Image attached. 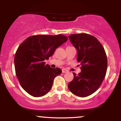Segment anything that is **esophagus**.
<instances>
[{
  "label": "esophagus",
  "mask_w": 121,
  "mask_h": 121,
  "mask_svg": "<svg viewBox=\"0 0 121 121\" xmlns=\"http://www.w3.org/2000/svg\"><path fill=\"white\" fill-rule=\"evenodd\" d=\"M68 72V70H66V69H62V73H66V72Z\"/></svg>",
  "instance_id": "obj_1"
}]
</instances>
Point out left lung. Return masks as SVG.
Returning a JSON list of instances; mask_svg holds the SVG:
<instances>
[{
	"label": "left lung",
	"instance_id": "1",
	"mask_svg": "<svg viewBox=\"0 0 121 121\" xmlns=\"http://www.w3.org/2000/svg\"><path fill=\"white\" fill-rule=\"evenodd\" d=\"M77 51V60L81 65L78 74L73 73L69 91L77 96L85 97L99 88L108 67L106 52L96 37L87 34H72L68 37Z\"/></svg>",
	"mask_w": 121,
	"mask_h": 121
}]
</instances>
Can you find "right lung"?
<instances>
[{
	"label": "right lung",
	"instance_id": "right-lung-1",
	"mask_svg": "<svg viewBox=\"0 0 121 121\" xmlns=\"http://www.w3.org/2000/svg\"><path fill=\"white\" fill-rule=\"evenodd\" d=\"M68 40L62 35H39L28 37L18 47L14 63L16 77L22 87L28 94L41 97L51 89L54 78L61 73L44 60L53 55L56 48Z\"/></svg>",
	"mask_w": 121,
	"mask_h": 121
}]
</instances>
